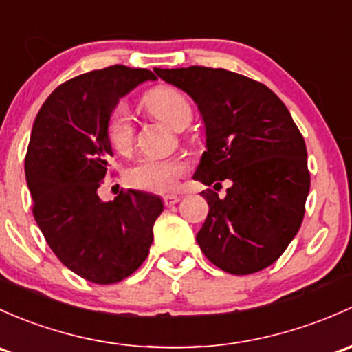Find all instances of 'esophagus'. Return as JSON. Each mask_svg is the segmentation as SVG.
Masks as SVG:
<instances>
[{
  "instance_id": "34e87169",
  "label": "esophagus",
  "mask_w": 352,
  "mask_h": 352,
  "mask_svg": "<svg viewBox=\"0 0 352 352\" xmlns=\"http://www.w3.org/2000/svg\"><path fill=\"white\" fill-rule=\"evenodd\" d=\"M179 201H180L179 195H165V197H164V204H165L166 207L175 206Z\"/></svg>"
}]
</instances>
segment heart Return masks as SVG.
Instances as JSON below:
<instances>
[{"mask_svg": "<svg viewBox=\"0 0 352 352\" xmlns=\"http://www.w3.org/2000/svg\"><path fill=\"white\" fill-rule=\"evenodd\" d=\"M145 108L160 121L173 129H184L192 121L194 111L190 101L180 89L172 86H158L150 89L143 96ZM131 116L124 106H116L106 121V138L116 153H128L133 146ZM186 173V165L180 160H157L145 158L136 162L126 172V182L140 190L155 192V194H168L177 187L180 177Z\"/></svg>", "mask_w": 352, "mask_h": 352, "instance_id": "b5f03b06", "label": "heart"}]
</instances>
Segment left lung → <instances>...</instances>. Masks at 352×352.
<instances>
[{
    "label": "left lung",
    "instance_id": "left-lung-1",
    "mask_svg": "<svg viewBox=\"0 0 352 352\" xmlns=\"http://www.w3.org/2000/svg\"><path fill=\"white\" fill-rule=\"evenodd\" d=\"M155 74L186 91L204 118L207 151L194 180L232 182L224 199L202 192L209 204L197 232L202 253L232 275L275 263L300 229L310 188L305 142L290 111L265 84L224 69Z\"/></svg>",
    "mask_w": 352,
    "mask_h": 352
}]
</instances>
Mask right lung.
<instances>
[{"label":"right lung","mask_w":352,"mask_h":352,"mask_svg":"<svg viewBox=\"0 0 352 352\" xmlns=\"http://www.w3.org/2000/svg\"><path fill=\"white\" fill-rule=\"evenodd\" d=\"M148 79H157L151 70L126 65L80 74L52 92L33 123L25 157L33 217L55 256L92 283H118L142 266L164 210L146 192L121 190L111 202L98 195L113 157L108 116Z\"/></svg>","instance_id":"add662e5"}]
</instances>
